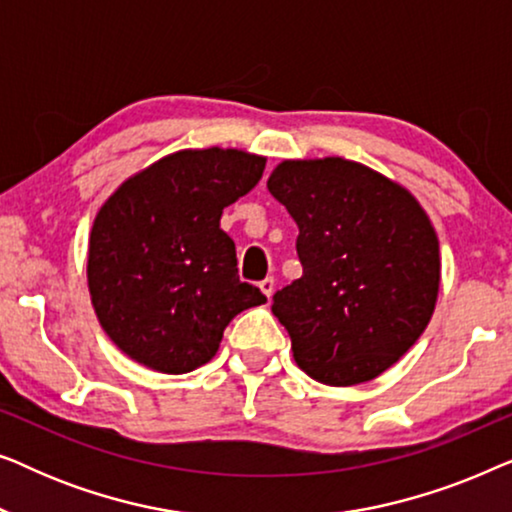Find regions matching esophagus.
<instances>
[{"instance_id": "esophagus-1", "label": "esophagus", "mask_w": 512, "mask_h": 512, "mask_svg": "<svg viewBox=\"0 0 512 512\" xmlns=\"http://www.w3.org/2000/svg\"><path fill=\"white\" fill-rule=\"evenodd\" d=\"M258 289H261L268 298H272V293H275V279H272V277H265L263 282L258 284Z\"/></svg>"}]
</instances>
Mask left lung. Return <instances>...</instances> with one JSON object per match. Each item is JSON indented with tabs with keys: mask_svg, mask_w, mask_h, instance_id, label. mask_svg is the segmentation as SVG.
I'll return each mask as SVG.
<instances>
[{
	"mask_svg": "<svg viewBox=\"0 0 512 512\" xmlns=\"http://www.w3.org/2000/svg\"><path fill=\"white\" fill-rule=\"evenodd\" d=\"M268 191L298 226L303 277L272 296L293 359L312 380H375L436 310L440 249L415 195L338 156L282 160Z\"/></svg>",
	"mask_w": 512,
	"mask_h": 512,
	"instance_id": "obj_1",
	"label": "left lung"
}]
</instances>
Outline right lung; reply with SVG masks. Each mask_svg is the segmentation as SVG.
<instances>
[{"label": "right lung", "instance_id": "obj_1", "mask_svg": "<svg viewBox=\"0 0 512 512\" xmlns=\"http://www.w3.org/2000/svg\"><path fill=\"white\" fill-rule=\"evenodd\" d=\"M265 158L240 149H184L125 179L95 216L88 291L104 333L132 361L191 373L219 352L242 310L263 305L237 277L223 207L263 177Z\"/></svg>", "mask_w": 512, "mask_h": 512}]
</instances>
